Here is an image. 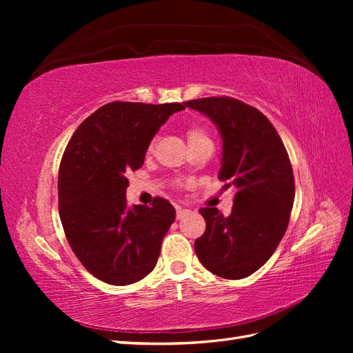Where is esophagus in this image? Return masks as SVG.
Returning a JSON list of instances; mask_svg holds the SVG:
<instances>
[{
    "label": "esophagus",
    "instance_id": "34e87169",
    "mask_svg": "<svg viewBox=\"0 0 353 353\" xmlns=\"http://www.w3.org/2000/svg\"><path fill=\"white\" fill-rule=\"evenodd\" d=\"M190 213V210L188 209H184V208H181V206H176V219H183L184 216H187Z\"/></svg>",
    "mask_w": 353,
    "mask_h": 353
}]
</instances>
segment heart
I'll list each match as a JSON object with an SVG mask.
<instances>
[{"label":"heart","instance_id":"heart-1","mask_svg":"<svg viewBox=\"0 0 353 353\" xmlns=\"http://www.w3.org/2000/svg\"><path fill=\"white\" fill-rule=\"evenodd\" d=\"M187 138H188L190 145H194V144H199V143H203V141H210L206 131L203 130V128L197 126V125H190L187 128ZM153 144L154 143H150V145H148V152L153 150Z\"/></svg>","mask_w":353,"mask_h":353}]
</instances>
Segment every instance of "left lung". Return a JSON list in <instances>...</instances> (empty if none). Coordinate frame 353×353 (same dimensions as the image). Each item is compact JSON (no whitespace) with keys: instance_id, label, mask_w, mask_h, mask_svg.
<instances>
[{"instance_id":"left-lung-1","label":"left lung","mask_w":353,"mask_h":353,"mask_svg":"<svg viewBox=\"0 0 353 353\" xmlns=\"http://www.w3.org/2000/svg\"><path fill=\"white\" fill-rule=\"evenodd\" d=\"M208 116L222 138L219 179L236 188L231 215L200 209L206 231L194 249L206 270L240 280L258 271L285 234L294 201L290 159L274 125L252 105L231 97L185 103Z\"/></svg>"}]
</instances>
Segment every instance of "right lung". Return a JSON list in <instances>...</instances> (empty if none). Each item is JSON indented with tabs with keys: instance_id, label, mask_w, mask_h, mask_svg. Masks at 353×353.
<instances>
[{
	"instance_id": "1",
	"label": "right lung",
	"mask_w": 353,
	"mask_h": 353,
	"mask_svg": "<svg viewBox=\"0 0 353 353\" xmlns=\"http://www.w3.org/2000/svg\"><path fill=\"white\" fill-rule=\"evenodd\" d=\"M185 103L113 101L74 131L59 169V213L73 253L95 279L112 285L143 280L156 266L175 221L163 197L126 205V172L140 169L153 137Z\"/></svg>"
}]
</instances>
